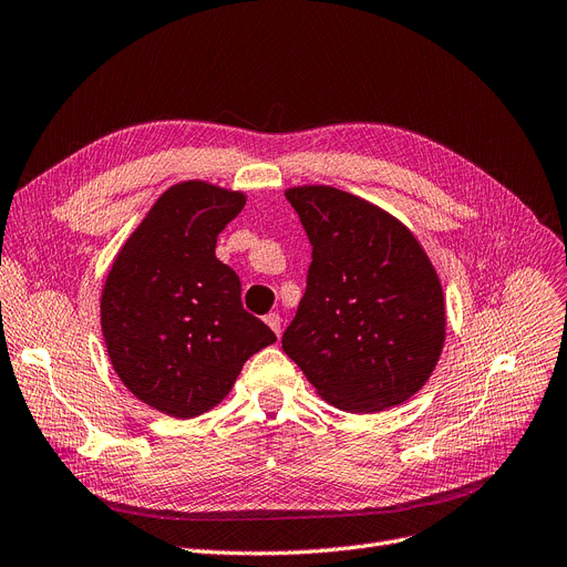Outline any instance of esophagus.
<instances>
[{
  "instance_id": "1",
  "label": "esophagus",
  "mask_w": 567,
  "mask_h": 567,
  "mask_svg": "<svg viewBox=\"0 0 567 567\" xmlns=\"http://www.w3.org/2000/svg\"><path fill=\"white\" fill-rule=\"evenodd\" d=\"M265 322L269 328H272V332L277 334V337H281V316L279 313H267L265 316Z\"/></svg>"
}]
</instances>
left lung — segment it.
Listing matches in <instances>:
<instances>
[{
	"label": "left lung",
	"instance_id": "left-lung-1",
	"mask_svg": "<svg viewBox=\"0 0 567 567\" xmlns=\"http://www.w3.org/2000/svg\"><path fill=\"white\" fill-rule=\"evenodd\" d=\"M311 241L307 290L281 346L318 394L348 413L411 399L445 341L436 269L413 233L332 186L286 192Z\"/></svg>",
	"mask_w": 567,
	"mask_h": 567
}]
</instances>
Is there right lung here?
Segmentation results:
<instances>
[{"instance_id":"add662e5","label":"right lung","mask_w":567,"mask_h":567,"mask_svg":"<svg viewBox=\"0 0 567 567\" xmlns=\"http://www.w3.org/2000/svg\"><path fill=\"white\" fill-rule=\"evenodd\" d=\"M245 194L205 182L171 186L117 254L101 295V330L122 383L186 420L230 392L277 337L241 307V284L217 249Z\"/></svg>"}]
</instances>
